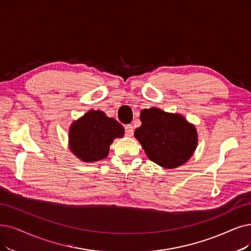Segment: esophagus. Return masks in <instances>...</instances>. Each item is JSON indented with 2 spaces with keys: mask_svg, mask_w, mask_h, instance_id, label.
Segmentation results:
<instances>
[{
  "mask_svg": "<svg viewBox=\"0 0 251 251\" xmlns=\"http://www.w3.org/2000/svg\"><path fill=\"white\" fill-rule=\"evenodd\" d=\"M125 129H126V135L127 137H132V136H133V134H134V127H133L132 125L126 126Z\"/></svg>",
  "mask_w": 251,
  "mask_h": 251,
  "instance_id": "1",
  "label": "esophagus"
}]
</instances>
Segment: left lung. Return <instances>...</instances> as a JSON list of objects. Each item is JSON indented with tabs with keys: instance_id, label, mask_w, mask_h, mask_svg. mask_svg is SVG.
<instances>
[{
	"instance_id": "1",
	"label": "left lung",
	"mask_w": 251,
	"mask_h": 251,
	"mask_svg": "<svg viewBox=\"0 0 251 251\" xmlns=\"http://www.w3.org/2000/svg\"><path fill=\"white\" fill-rule=\"evenodd\" d=\"M140 120L141 126L136 128L134 136L153 163L174 169L193 156L198 146V132L183 115L152 107L141 110Z\"/></svg>"
}]
</instances>
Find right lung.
<instances>
[{"label": "right lung", "mask_w": 251, "mask_h": 251, "mask_svg": "<svg viewBox=\"0 0 251 251\" xmlns=\"http://www.w3.org/2000/svg\"><path fill=\"white\" fill-rule=\"evenodd\" d=\"M125 136V128L116 119L101 110H89L69 127V148L83 163H94L108 156L110 145Z\"/></svg>", "instance_id": "right-lung-1"}]
</instances>
